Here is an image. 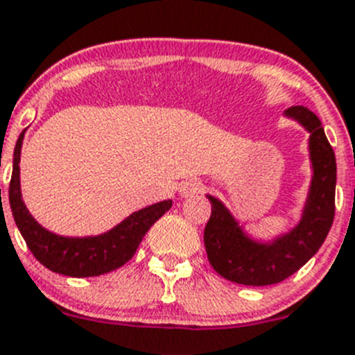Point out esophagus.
<instances>
[{
	"label": "esophagus",
	"instance_id": "obj_1",
	"mask_svg": "<svg viewBox=\"0 0 355 355\" xmlns=\"http://www.w3.org/2000/svg\"><path fill=\"white\" fill-rule=\"evenodd\" d=\"M203 189V184L200 180H189L182 185L180 194L182 196H194V194H200Z\"/></svg>",
	"mask_w": 355,
	"mask_h": 355
}]
</instances>
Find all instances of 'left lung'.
<instances>
[{"mask_svg":"<svg viewBox=\"0 0 355 355\" xmlns=\"http://www.w3.org/2000/svg\"><path fill=\"white\" fill-rule=\"evenodd\" d=\"M310 132L313 177L301 220L293 231L271 243H257L243 233L217 198L208 196L211 215L205 226V248L220 277L243 286H271L289 278L315 256L334 218L336 159L319 117L306 107L286 112Z\"/></svg>","mask_w":355,"mask_h":355,"instance_id":"1","label":"left lung"}]
</instances>
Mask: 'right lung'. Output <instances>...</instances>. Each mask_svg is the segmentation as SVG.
I'll return each mask as SVG.
<instances>
[{
	"label": "right lung",
	"mask_w": 355,
	"mask_h": 355,
	"mask_svg": "<svg viewBox=\"0 0 355 355\" xmlns=\"http://www.w3.org/2000/svg\"><path fill=\"white\" fill-rule=\"evenodd\" d=\"M24 131L21 132L13 150V171L8 200L15 224L33 256L54 273L77 278L98 277L128 263L135 256L138 245L141 243L152 224L170 210L171 200L141 208L117 224L114 230L98 236L68 238L51 233L36 223L22 201L19 162H21Z\"/></svg>",
	"instance_id": "1"
}]
</instances>
